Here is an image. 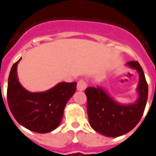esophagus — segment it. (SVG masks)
<instances>
[{
    "label": "esophagus",
    "instance_id": "obj_1",
    "mask_svg": "<svg viewBox=\"0 0 156 156\" xmlns=\"http://www.w3.org/2000/svg\"><path fill=\"white\" fill-rule=\"evenodd\" d=\"M87 87V83L85 82L84 80H80L79 82L77 83V90H80V91H83Z\"/></svg>",
    "mask_w": 156,
    "mask_h": 156
}]
</instances>
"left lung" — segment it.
Here are the masks:
<instances>
[{
    "instance_id": "8db88e82",
    "label": "left lung",
    "mask_w": 156,
    "mask_h": 156,
    "mask_svg": "<svg viewBox=\"0 0 156 156\" xmlns=\"http://www.w3.org/2000/svg\"><path fill=\"white\" fill-rule=\"evenodd\" d=\"M126 66L137 70L139 74L138 98L135 102L120 104L100 87H89L85 90L90 126L106 137H119L132 130L140 120L145 108L148 89L144 71L137 62H129Z\"/></svg>"
}]
</instances>
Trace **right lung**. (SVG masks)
<instances>
[{
  "label": "right lung",
  "mask_w": 156,
  "mask_h": 156,
  "mask_svg": "<svg viewBox=\"0 0 156 156\" xmlns=\"http://www.w3.org/2000/svg\"><path fill=\"white\" fill-rule=\"evenodd\" d=\"M12 66L8 77L7 98L12 115L31 131L46 133L58 127L66 103L76 90V83H58L44 92H30L19 83L17 66Z\"/></svg>",
  "instance_id": "add662e5"
}]
</instances>
